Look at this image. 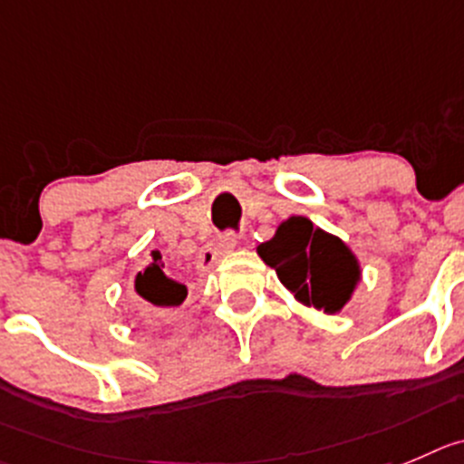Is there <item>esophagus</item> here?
I'll return each mask as SVG.
<instances>
[{"label":"esophagus","mask_w":464,"mask_h":464,"mask_svg":"<svg viewBox=\"0 0 464 464\" xmlns=\"http://www.w3.org/2000/svg\"><path fill=\"white\" fill-rule=\"evenodd\" d=\"M237 244H239V237H237L235 232L220 235L218 239L211 241V244L200 253V259H198V271H202V273L211 271V268L218 264V259L223 257V255L232 253V250L237 248Z\"/></svg>","instance_id":"34e87169"}]
</instances>
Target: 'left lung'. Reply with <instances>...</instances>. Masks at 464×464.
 I'll list each match as a JSON object with an SVG mask.
<instances>
[{
  "mask_svg": "<svg viewBox=\"0 0 464 464\" xmlns=\"http://www.w3.org/2000/svg\"><path fill=\"white\" fill-rule=\"evenodd\" d=\"M259 257L276 268L282 285L298 303L328 314L351 301L360 282V264L339 237L314 227L305 216H291L271 241L257 248Z\"/></svg>",
  "mask_w": 464,
  "mask_h": 464,
  "instance_id": "left-lung-1",
  "label": "left lung"
}]
</instances>
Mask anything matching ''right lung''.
I'll return each instance as SVG.
<instances>
[{
  "label": "right lung",
  "instance_id": "1",
  "mask_svg": "<svg viewBox=\"0 0 464 464\" xmlns=\"http://www.w3.org/2000/svg\"><path fill=\"white\" fill-rule=\"evenodd\" d=\"M152 264L136 273L134 289L148 303L154 314H163V312H170L182 305L184 298H187V286L169 276V271L161 264V255L152 253Z\"/></svg>",
  "mask_w": 464,
  "mask_h": 464
}]
</instances>
